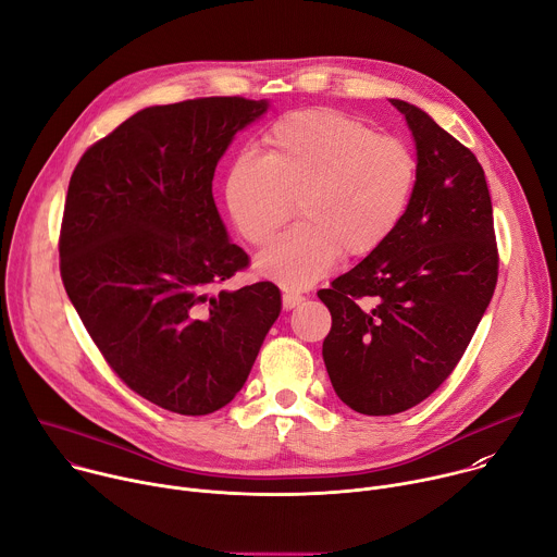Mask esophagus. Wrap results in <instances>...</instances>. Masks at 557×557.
<instances>
[{
    "instance_id": "obj_1",
    "label": "esophagus",
    "mask_w": 557,
    "mask_h": 557,
    "mask_svg": "<svg viewBox=\"0 0 557 557\" xmlns=\"http://www.w3.org/2000/svg\"><path fill=\"white\" fill-rule=\"evenodd\" d=\"M304 301V295H299V293H293V290H286L284 295H282V304H284V308L286 310H293L295 306H299Z\"/></svg>"
}]
</instances>
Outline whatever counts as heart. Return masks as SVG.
Returning a JSON list of instances; mask_svg holds the SVG:
<instances>
[{"label":"heart","mask_w":557,"mask_h":557,"mask_svg":"<svg viewBox=\"0 0 557 557\" xmlns=\"http://www.w3.org/2000/svg\"><path fill=\"white\" fill-rule=\"evenodd\" d=\"M412 149L394 136L329 108L282 116L264 134V153H237L224 176L235 231L267 245L293 215L301 222L258 256L264 277L306 288L326 277L339 256L366 258L404 222L417 189Z\"/></svg>","instance_id":"heart-1"}]
</instances>
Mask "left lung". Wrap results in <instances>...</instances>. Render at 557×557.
<instances>
[{
	"mask_svg": "<svg viewBox=\"0 0 557 557\" xmlns=\"http://www.w3.org/2000/svg\"><path fill=\"white\" fill-rule=\"evenodd\" d=\"M417 143L419 178L404 222L317 293L331 314L324 363L359 414L419 406L451 374L492 301L498 247L485 172L417 106L392 99Z\"/></svg>",
	"mask_w": 557,
	"mask_h": 557,
	"instance_id": "left-lung-1",
	"label": "left lung"
}]
</instances>
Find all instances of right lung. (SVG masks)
I'll use <instances>...</instances> for the list:
<instances>
[{
	"label": "right lung",
	"instance_id": "1",
	"mask_svg": "<svg viewBox=\"0 0 557 557\" xmlns=\"http://www.w3.org/2000/svg\"><path fill=\"white\" fill-rule=\"evenodd\" d=\"M267 108L243 97L145 108L88 147L67 185L65 293L119 379L176 414L224 408L282 310L273 282L220 288L249 256L228 243L211 194L233 136Z\"/></svg>",
	"mask_w": 557,
	"mask_h": 557
}]
</instances>
